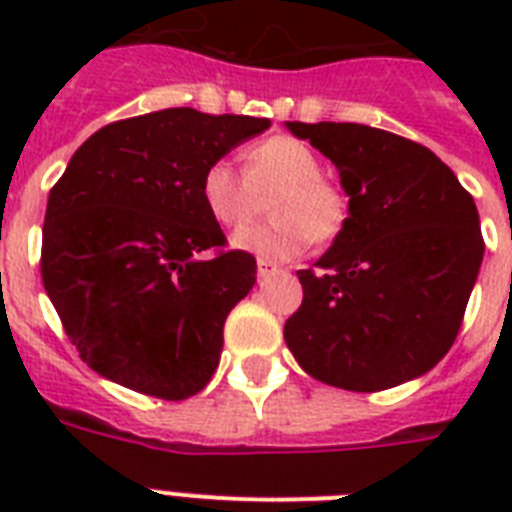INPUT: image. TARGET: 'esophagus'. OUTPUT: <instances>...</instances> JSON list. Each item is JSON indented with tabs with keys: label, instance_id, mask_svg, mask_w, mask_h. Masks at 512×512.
I'll use <instances>...</instances> for the list:
<instances>
[{
	"label": "esophagus",
	"instance_id": "34e87169",
	"mask_svg": "<svg viewBox=\"0 0 512 512\" xmlns=\"http://www.w3.org/2000/svg\"><path fill=\"white\" fill-rule=\"evenodd\" d=\"M276 273H279V265L271 263V260H257V279H271Z\"/></svg>",
	"mask_w": 512,
	"mask_h": 512
}]
</instances>
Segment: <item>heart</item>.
I'll use <instances>...</instances> for the list:
<instances>
[{
    "instance_id": "1",
    "label": "heart",
    "mask_w": 512,
    "mask_h": 512,
    "mask_svg": "<svg viewBox=\"0 0 512 512\" xmlns=\"http://www.w3.org/2000/svg\"><path fill=\"white\" fill-rule=\"evenodd\" d=\"M273 223L244 225L231 247L263 260H292L313 239L332 241L348 225L350 204L340 185L321 175V159L308 143L273 135L247 148L244 172L228 159H212L201 170L199 196L207 215L223 228L255 215L260 196L272 193Z\"/></svg>"
}]
</instances>
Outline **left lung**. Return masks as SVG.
Instances as JSON below:
<instances>
[{"label": "left lung", "instance_id": "8db88e82", "mask_svg": "<svg viewBox=\"0 0 512 512\" xmlns=\"http://www.w3.org/2000/svg\"><path fill=\"white\" fill-rule=\"evenodd\" d=\"M332 159L348 225L297 271L303 305L284 324L316 380L356 393L430 372L462 327L484 260L476 201L430 148L350 122H287Z\"/></svg>", "mask_w": 512, "mask_h": 512}]
</instances>
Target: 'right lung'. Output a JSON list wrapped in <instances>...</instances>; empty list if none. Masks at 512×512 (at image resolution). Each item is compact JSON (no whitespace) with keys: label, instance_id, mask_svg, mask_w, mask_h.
<instances>
[{"label":"right lung","instance_id":"right-lung-1","mask_svg":"<svg viewBox=\"0 0 512 512\" xmlns=\"http://www.w3.org/2000/svg\"><path fill=\"white\" fill-rule=\"evenodd\" d=\"M268 127L196 108L132 116L84 140L52 185L44 289L84 364L106 380L164 401L212 380L225 319L255 287L257 263L220 249L199 177Z\"/></svg>","mask_w":512,"mask_h":512}]
</instances>
